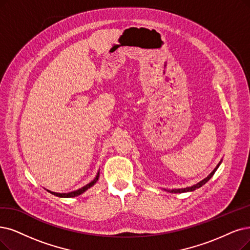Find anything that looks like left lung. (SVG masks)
<instances>
[{
    "label": "left lung",
    "instance_id": "obj_1",
    "mask_svg": "<svg viewBox=\"0 0 250 250\" xmlns=\"http://www.w3.org/2000/svg\"><path fill=\"white\" fill-rule=\"evenodd\" d=\"M219 164H221V162H219L218 164H217V166L213 169V171L209 174L206 178H204L202 182H200V183H198L197 185H194V186H192V187H188V188H176V189H171V191H169V192H171V193H185V192H191V191H194V189H196V188H199L200 187H202L203 185H205L209 179H210L212 176H213V174L215 173V171H216V169L218 168V166H219Z\"/></svg>",
    "mask_w": 250,
    "mask_h": 250
}]
</instances>
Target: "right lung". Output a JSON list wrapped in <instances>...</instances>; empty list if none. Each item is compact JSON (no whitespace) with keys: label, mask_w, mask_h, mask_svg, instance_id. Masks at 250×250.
<instances>
[{"label":"right lung","mask_w":250,"mask_h":250,"mask_svg":"<svg viewBox=\"0 0 250 250\" xmlns=\"http://www.w3.org/2000/svg\"><path fill=\"white\" fill-rule=\"evenodd\" d=\"M98 177H99V172L97 173V175L95 176V178L93 179V181L90 183V184H88V185H86L85 187H83V188H79V189H77V191H74V192H71V193H64V194H59V193H54V192H50L51 194H53L54 196H57V197H62V198H71V197H77V196H79V195H81V194H83L85 191H87V189L89 188H91L97 181H98Z\"/></svg>","instance_id":"1"}]
</instances>
